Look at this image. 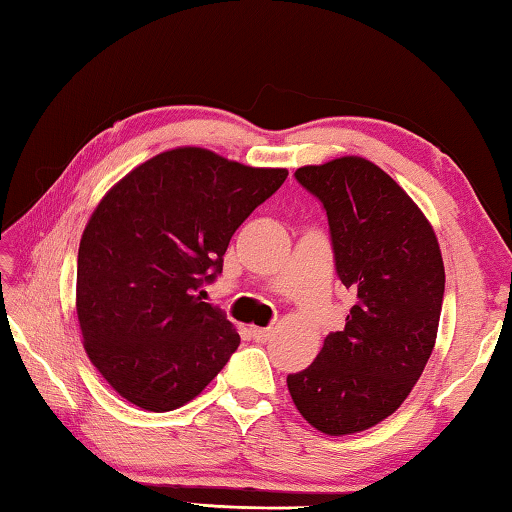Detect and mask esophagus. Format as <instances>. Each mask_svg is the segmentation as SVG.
Returning a JSON list of instances; mask_svg holds the SVG:
<instances>
[{
  "label": "esophagus",
  "instance_id": "34e87169",
  "mask_svg": "<svg viewBox=\"0 0 512 512\" xmlns=\"http://www.w3.org/2000/svg\"><path fill=\"white\" fill-rule=\"evenodd\" d=\"M250 334H253L255 341L266 343L273 336V329L271 327H253V329H250Z\"/></svg>",
  "mask_w": 512,
  "mask_h": 512
}]
</instances>
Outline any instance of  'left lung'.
Returning <instances> with one entry per match:
<instances>
[{"mask_svg":"<svg viewBox=\"0 0 512 512\" xmlns=\"http://www.w3.org/2000/svg\"><path fill=\"white\" fill-rule=\"evenodd\" d=\"M327 214L334 266L354 305L309 368L287 377L311 427L345 436L400 409L436 343L445 296L438 239L409 194L363 158L300 167Z\"/></svg>","mask_w":512,"mask_h":512,"instance_id":"8db88e82","label":"left lung"}]
</instances>
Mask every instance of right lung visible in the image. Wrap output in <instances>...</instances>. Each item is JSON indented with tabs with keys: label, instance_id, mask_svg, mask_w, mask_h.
<instances>
[{
	"label": "right lung",
	"instance_id": "add662e5",
	"mask_svg": "<svg viewBox=\"0 0 512 512\" xmlns=\"http://www.w3.org/2000/svg\"><path fill=\"white\" fill-rule=\"evenodd\" d=\"M287 176L185 146L103 196L81 239L76 314L90 361L124 400L178 409L239 348L230 320L198 293L221 275L239 225Z\"/></svg>",
	"mask_w": 512,
	"mask_h": 512
}]
</instances>
